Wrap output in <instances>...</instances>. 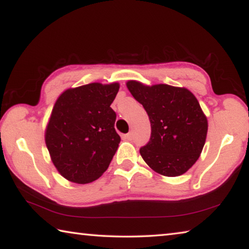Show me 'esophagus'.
<instances>
[{"label":"esophagus","instance_id":"obj_1","mask_svg":"<svg viewBox=\"0 0 249 249\" xmlns=\"http://www.w3.org/2000/svg\"><path fill=\"white\" fill-rule=\"evenodd\" d=\"M125 138H126V140H132V138H133V133L130 132V133L126 134V135H125Z\"/></svg>","mask_w":249,"mask_h":249}]
</instances>
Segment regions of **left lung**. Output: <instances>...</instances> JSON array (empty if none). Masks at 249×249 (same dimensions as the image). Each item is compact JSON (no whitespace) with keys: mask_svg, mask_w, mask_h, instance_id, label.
<instances>
[{"mask_svg":"<svg viewBox=\"0 0 249 249\" xmlns=\"http://www.w3.org/2000/svg\"><path fill=\"white\" fill-rule=\"evenodd\" d=\"M127 89L149 116L151 135L140 153L151 169L166 177L187 172L199 159L208 134V119L199 101L185 88L135 80Z\"/></svg>","mask_w":249,"mask_h":249,"instance_id":"left-lung-1","label":"left lung"}]
</instances>
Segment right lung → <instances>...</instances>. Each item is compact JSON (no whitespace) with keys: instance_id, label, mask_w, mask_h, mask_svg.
Wrapping results in <instances>:
<instances>
[{"instance_id":"right-lung-1","label":"right lung","mask_w":249,"mask_h":249,"mask_svg":"<svg viewBox=\"0 0 249 249\" xmlns=\"http://www.w3.org/2000/svg\"><path fill=\"white\" fill-rule=\"evenodd\" d=\"M120 84L89 83L59 95L46 127L52 161L64 178L79 184L103 175L121 142L111 107Z\"/></svg>"}]
</instances>
